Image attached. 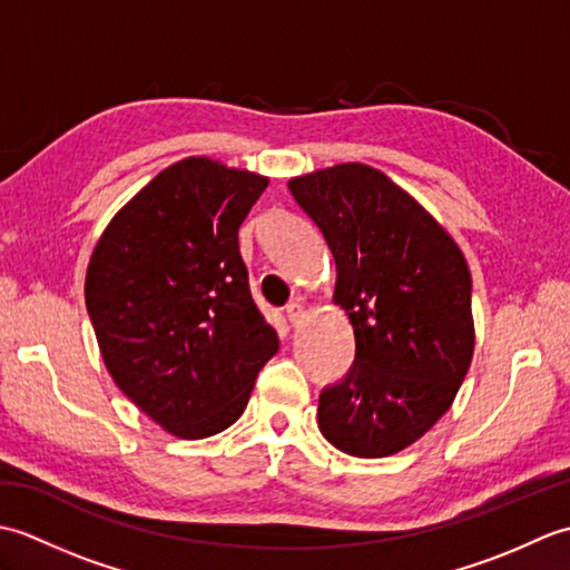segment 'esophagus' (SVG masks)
Returning <instances> with one entry per match:
<instances>
[{
    "instance_id": "1",
    "label": "esophagus",
    "mask_w": 570,
    "mask_h": 570,
    "mask_svg": "<svg viewBox=\"0 0 570 570\" xmlns=\"http://www.w3.org/2000/svg\"><path fill=\"white\" fill-rule=\"evenodd\" d=\"M304 316H306L304 306H298V304H288V306H286V318H288V323L294 325V328H296V325H301V321H304Z\"/></svg>"
}]
</instances>
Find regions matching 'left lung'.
<instances>
[{
  "label": "left lung",
  "mask_w": 570,
  "mask_h": 570,
  "mask_svg": "<svg viewBox=\"0 0 570 570\" xmlns=\"http://www.w3.org/2000/svg\"><path fill=\"white\" fill-rule=\"evenodd\" d=\"M335 259L333 301L355 331V362L318 399L337 451L386 458L419 441L463 384L475 325L470 269L435 217L365 164L288 180Z\"/></svg>",
  "instance_id": "8db88e82"
}]
</instances>
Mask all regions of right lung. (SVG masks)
Here are the masks:
<instances>
[{"mask_svg":"<svg viewBox=\"0 0 570 570\" xmlns=\"http://www.w3.org/2000/svg\"><path fill=\"white\" fill-rule=\"evenodd\" d=\"M266 186V176L188 156L112 217L90 257L85 306L105 367L178 439L233 426L278 350L237 239Z\"/></svg>","mask_w":570,"mask_h":570,"instance_id":"1","label":"right lung"}]
</instances>
